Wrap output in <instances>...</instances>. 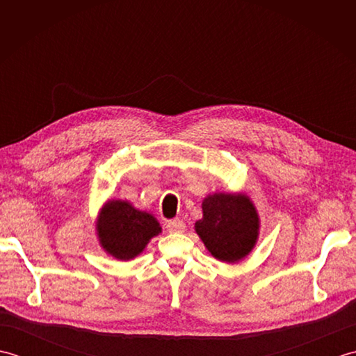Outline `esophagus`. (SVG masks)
Listing matches in <instances>:
<instances>
[{
    "mask_svg": "<svg viewBox=\"0 0 356 356\" xmlns=\"http://www.w3.org/2000/svg\"><path fill=\"white\" fill-rule=\"evenodd\" d=\"M166 229H168V232H184L185 223L180 218H172V220L166 223Z\"/></svg>",
    "mask_w": 356,
    "mask_h": 356,
    "instance_id": "esophagus-1",
    "label": "esophagus"
}]
</instances>
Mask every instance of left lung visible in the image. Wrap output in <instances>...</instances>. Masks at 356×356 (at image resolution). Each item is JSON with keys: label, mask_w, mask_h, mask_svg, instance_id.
<instances>
[{"label": "left lung", "mask_w": 356, "mask_h": 356, "mask_svg": "<svg viewBox=\"0 0 356 356\" xmlns=\"http://www.w3.org/2000/svg\"><path fill=\"white\" fill-rule=\"evenodd\" d=\"M202 208L195 232L216 259L234 263L251 252L259 236V216L246 195L216 193L203 200Z\"/></svg>", "instance_id": "left-lung-1"}]
</instances>
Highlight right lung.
Returning a JSON list of instances; mask_svg holds the SVG:
<instances>
[{"instance_id": "1", "label": "right lung", "mask_w": 356, "mask_h": 356, "mask_svg": "<svg viewBox=\"0 0 356 356\" xmlns=\"http://www.w3.org/2000/svg\"><path fill=\"white\" fill-rule=\"evenodd\" d=\"M97 232L105 251L119 260H130L161 232V225L153 216L133 208L128 202L111 200L102 209Z\"/></svg>"}]
</instances>
